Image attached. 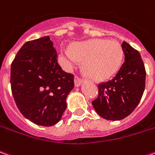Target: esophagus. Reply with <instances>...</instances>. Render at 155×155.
Returning <instances> with one entry per match:
<instances>
[{"label": "esophagus", "instance_id": "1", "mask_svg": "<svg viewBox=\"0 0 155 155\" xmlns=\"http://www.w3.org/2000/svg\"><path fill=\"white\" fill-rule=\"evenodd\" d=\"M83 82V80L82 79H81V78H79L78 76H75L74 77V86L78 87H80Z\"/></svg>", "mask_w": 155, "mask_h": 155}]
</instances>
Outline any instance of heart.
Returning a JSON list of instances; mask_svg holds the SVG:
<instances>
[{"mask_svg":"<svg viewBox=\"0 0 155 155\" xmlns=\"http://www.w3.org/2000/svg\"><path fill=\"white\" fill-rule=\"evenodd\" d=\"M69 64L83 61L86 72L95 81H102L110 78L119 69L124 51L119 43L104 38H94L74 44L71 51H61Z\"/></svg>","mask_w":155,"mask_h":155,"instance_id":"heart-1","label":"heart"}]
</instances>
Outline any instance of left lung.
Instances as JSON below:
<instances>
[{
	"label": "left lung",
	"instance_id": "left-lung-1",
	"mask_svg": "<svg viewBox=\"0 0 155 155\" xmlns=\"http://www.w3.org/2000/svg\"><path fill=\"white\" fill-rule=\"evenodd\" d=\"M124 62L112 80L99 84V96L92 102L96 112L104 119L125 118L140 103L145 89L146 70L141 55L123 42Z\"/></svg>",
	"mask_w": 155,
	"mask_h": 155
}]
</instances>
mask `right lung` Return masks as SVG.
<instances>
[{
    "label": "right lung",
    "mask_w": 155,
    "mask_h": 155,
    "mask_svg": "<svg viewBox=\"0 0 155 155\" xmlns=\"http://www.w3.org/2000/svg\"><path fill=\"white\" fill-rule=\"evenodd\" d=\"M12 94L21 114L35 124L52 126L67 107L74 75L64 72L49 36L28 41L11 65Z\"/></svg>",
    "instance_id": "add662e5"
}]
</instances>
